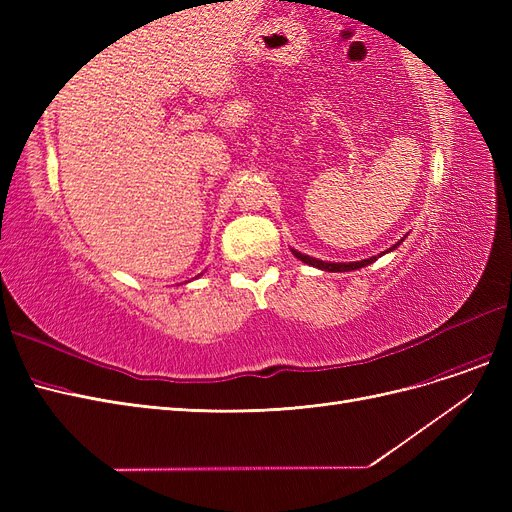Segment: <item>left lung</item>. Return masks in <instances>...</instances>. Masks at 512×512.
<instances>
[{
  "label": "left lung",
  "instance_id": "obj_1",
  "mask_svg": "<svg viewBox=\"0 0 512 512\" xmlns=\"http://www.w3.org/2000/svg\"><path fill=\"white\" fill-rule=\"evenodd\" d=\"M404 239H406V237H404ZM404 239H399L393 247H389V250L382 252V254H378V256H369V258H363V260H352V262H331V260H320V258H314V256L301 254L299 250H290V252H292L294 256H297L301 262H305V265H309V267H316V269L329 271V273H344V271H356V269H363V267L371 265V262H376L380 256H384V254H389V252L397 250V247L401 245V241H404Z\"/></svg>",
  "mask_w": 512,
  "mask_h": 512
}]
</instances>
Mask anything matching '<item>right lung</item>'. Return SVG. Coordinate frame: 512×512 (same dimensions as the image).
I'll list each match as a JSON object with an SVG mask.
<instances>
[{
	"label": "right lung",
	"instance_id": "1",
	"mask_svg": "<svg viewBox=\"0 0 512 512\" xmlns=\"http://www.w3.org/2000/svg\"><path fill=\"white\" fill-rule=\"evenodd\" d=\"M200 275H203V273H200Z\"/></svg>",
	"mask_w": 512,
	"mask_h": 512
}]
</instances>
